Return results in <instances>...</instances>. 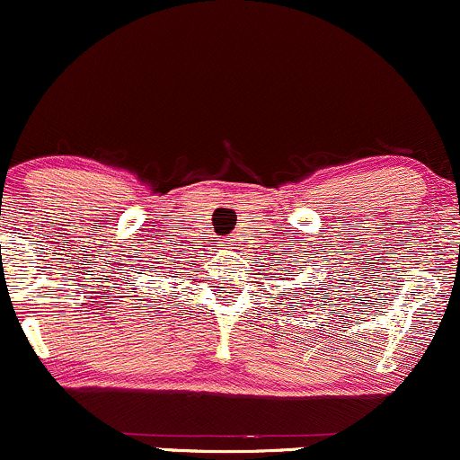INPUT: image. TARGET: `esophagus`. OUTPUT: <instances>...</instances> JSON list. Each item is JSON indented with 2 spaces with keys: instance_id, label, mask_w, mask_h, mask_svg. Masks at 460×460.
I'll use <instances>...</instances> for the list:
<instances>
[{
  "instance_id": "34e87169",
  "label": "esophagus",
  "mask_w": 460,
  "mask_h": 460,
  "mask_svg": "<svg viewBox=\"0 0 460 460\" xmlns=\"http://www.w3.org/2000/svg\"><path fill=\"white\" fill-rule=\"evenodd\" d=\"M231 244H234V240H225L220 246H229V249H231Z\"/></svg>"
}]
</instances>
